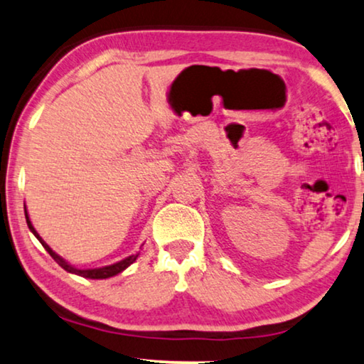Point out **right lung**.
Listing matches in <instances>:
<instances>
[{"mask_svg":"<svg viewBox=\"0 0 364 364\" xmlns=\"http://www.w3.org/2000/svg\"><path fill=\"white\" fill-rule=\"evenodd\" d=\"M26 221H28V226H29V230L33 231L36 238H38V240L41 241V245L46 247V251L49 252V255H50L52 257H54V261L57 262V264H59L60 267H64V269H65L67 272L77 274V276L88 277V279H107V277H113V276H117V274H119L121 271H124L126 267H128L129 264H133V262L136 261V257H138V255H136V256L133 255V256L126 257V259H123V261L117 262V264H112V266H105V267H100V269H77V267H73V266H70V264H67V262H65L64 259H62L60 256H57L55 252L50 250L49 245H46V241L41 238V236L38 235V231L34 230V226L31 225V220H29V217H28V212H26Z\"/></svg>","mask_w":364,"mask_h":364,"instance_id":"add662e5","label":"right lung"}]
</instances>
